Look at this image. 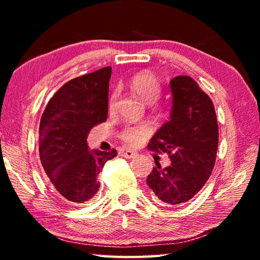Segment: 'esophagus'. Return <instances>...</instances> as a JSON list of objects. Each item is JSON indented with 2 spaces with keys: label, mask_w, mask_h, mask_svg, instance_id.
Returning <instances> with one entry per match:
<instances>
[{
  "label": "esophagus",
  "mask_w": 260,
  "mask_h": 260,
  "mask_svg": "<svg viewBox=\"0 0 260 260\" xmlns=\"http://www.w3.org/2000/svg\"><path fill=\"white\" fill-rule=\"evenodd\" d=\"M136 155H138V152H135L133 150H125V151H122V156H124L125 158H127V159L134 158Z\"/></svg>",
  "instance_id": "1"
}]
</instances>
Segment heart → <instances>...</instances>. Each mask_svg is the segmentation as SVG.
Instances as JSON below:
<instances>
[{
  "instance_id": "1",
  "label": "heart",
  "mask_w": 260,
  "mask_h": 260,
  "mask_svg": "<svg viewBox=\"0 0 260 260\" xmlns=\"http://www.w3.org/2000/svg\"><path fill=\"white\" fill-rule=\"evenodd\" d=\"M129 89L147 104H152L159 99L161 93V85L158 78L151 72H140L132 77L128 81ZM118 98L117 91H112L109 98V110L113 111ZM151 127L149 124H139L128 126L121 132V140L128 147H139L150 134Z\"/></svg>"
}]
</instances>
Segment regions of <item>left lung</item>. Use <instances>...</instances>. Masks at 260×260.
<instances>
[{"mask_svg": "<svg viewBox=\"0 0 260 260\" xmlns=\"http://www.w3.org/2000/svg\"><path fill=\"white\" fill-rule=\"evenodd\" d=\"M172 111L148 144L149 150L167 152L171 165L159 164L148 175L147 183L166 205L191 200L212 173L217 158L219 128L212 101L188 76L170 82Z\"/></svg>", "mask_w": 260, "mask_h": 260, "instance_id": "obj_1", "label": "left lung"}]
</instances>
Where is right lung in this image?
<instances>
[{
	"label": "right lung",
	"instance_id": "1",
	"mask_svg": "<svg viewBox=\"0 0 260 260\" xmlns=\"http://www.w3.org/2000/svg\"><path fill=\"white\" fill-rule=\"evenodd\" d=\"M112 69L74 78L48 102L39 128L41 164L55 190L72 203L89 201L99 191L98 175L117 151L89 150L87 138L108 118Z\"/></svg>",
	"mask_w": 260,
	"mask_h": 260
}]
</instances>
